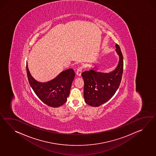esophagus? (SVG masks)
Segmentation results:
<instances>
[{
	"mask_svg": "<svg viewBox=\"0 0 156 156\" xmlns=\"http://www.w3.org/2000/svg\"><path fill=\"white\" fill-rule=\"evenodd\" d=\"M82 72V67L80 66L78 68V69L76 70V74L77 76H81V73Z\"/></svg>",
	"mask_w": 156,
	"mask_h": 156,
	"instance_id": "obj_1",
	"label": "esophagus"
}]
</instances>
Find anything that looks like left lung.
Segmentation results:
<instances>
[{
	"label": "left lung",
	"mask_w": 156,
	"mask_h": 156,
	"mask_svg": "<svg viewBox=\"0 0 156 156\" xmlns=\"http://www.w3.org/2000/svg\"><path fill=\"white\" fill-rule=\"evenodd\" d=\"M116 51L119 56L116 68L109 73L91 69L82 73L84 80V98L86 104L98 107L112 97L121 83L123 73V56L120 48L116 44Z\"/></svg>",
	"instance_id": "8db88e82"
}]
</instances>
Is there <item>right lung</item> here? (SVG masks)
I'll return each instance as SVG.
<instances>
[{"label": "right lung", "mask_w": 156, "mask_h": 156, "mask_svg": "<svg viewBox=\"0 0 156 156\" xmlns=\"http://www.w3.org/2000/svg\"><path fill=\"white\" fill-rule=\"evenodd\" d=\"M28 82L37 96L44 104L52 108H58L67 101L75 73L73 69L60 73L54 80L48 82H37L32 76L26 64Z\"/></svg>", "instance_id": "1"}]
</instances>
